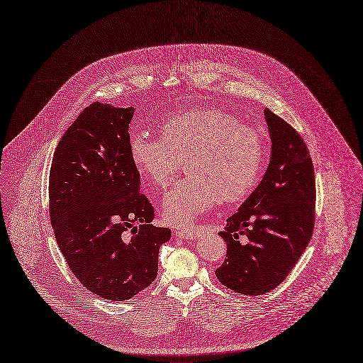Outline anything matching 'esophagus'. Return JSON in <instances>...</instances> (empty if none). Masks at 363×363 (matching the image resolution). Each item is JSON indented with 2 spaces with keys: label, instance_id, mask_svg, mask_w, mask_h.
Instances as JSON below:
<instances>
[{
  "label": "esophagus",
  "instance_id": "obj_1",
  "mask_svg": "<svg viewBox=\"0 0 363 363\" xmlns=\"http://www.w3.org/2000/svg\"><path fill=\"white\" fill-rule=\"evenodd\" d=\"M174 235L177 238H184V240H194L198 237V231L194 228H183V230H176Z\"/></svg>",
  "mask_w": 363,
  "mask_h": 363
}]
</instances>
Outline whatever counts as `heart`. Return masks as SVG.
Masks as SVG:
<instances>
[{
	"label": "heart",
	"mask_w": 363,
	"mask_h": 363,
	"mask_svg": "<svg viewBox=\"0 0 363 363\" xmlns=\"http://www.w3.org/2000/svg\"><path fill=\"white\" fill-rule=\"evenodd\" d=\"M160 139L144 133L129 138L136 172L152 186L170 182L183 158L189 173L165 191L161 209L174 225L186 227L218 201L245 199L262 173L263 136L228 111L196 106L170 113L158 123Z\"/></svg>",
	"instance_id": "obj_1"
}]
</instances>
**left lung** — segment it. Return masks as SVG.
<instances>
[{
    "label": "left lung",
    "instance_id": "1",
    "mask_svg": "<svg viewBox=\"0 0 363 363\" xmlns=\"http://www.w3.org/2000/svg\"><path fill=\"white\" fill-rule=\"evenodd\" d=\"M272 138L267 172L227 219L219 235L227 256L215 274L244 295H263L281 285L308 245L315 224L314 165L301 133L264 108Z\"/></svg>",
    "mask_w": 363,
    "mask_h": 363
}]
</instances>
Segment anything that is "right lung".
Masks as SVG:
<instances>
[{
    "mask_svg": "<svg viewBox=\"0 0 363 363\" xmlns=\"http://www.w3.org/2000/svg\"><path fill=\"white\" fill-rule=\"evenodd\" d=\"M132 118L133 107L90 104L61 138L49 173L61 253L79 284L110 301L130 299L154 282L160 247L172 237L151 224L154 208L139 191L128 147Z\"/></svg>",
    "mask_w": 363,
    "mask_h": 363,
    "instance_id": "obj_1",
    "label": "right lung"
}]
</instances>
